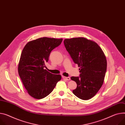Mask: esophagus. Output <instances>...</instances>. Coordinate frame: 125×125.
Wrapping results in <instances>:
<instances>
[{
	"label": "esophagus",
	"mask_w": 125,
	"mask_h": 125,
	"mask_svg": "<svg viewBox=\"0 0 125 125\" xmlns=\"http://www.w3.org/2000/svg\"><path fill=\"white\" fill-rule=\"evenodd\" d=\"M62 78H63V79L66 80V81H70V80H71L70 77H66V76H62Z\"/></svg>",
	"instance_id": "34e87169"
}]
</instances>
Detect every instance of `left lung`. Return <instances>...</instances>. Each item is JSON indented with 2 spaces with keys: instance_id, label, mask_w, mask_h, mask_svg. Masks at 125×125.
<instances>
[{
  "instance_id": "8db88e82",
  "label": "left lung",
  "mask_w": 125,
  "mask_h": 125,
  "mask_svg": "<svg viewBox=\"0 0 125 125\" xmlns=\"http://www.w3.org/2000/svg\"><path fill=\"white\" fill-rule=\"evenodd\" d=\"M63 42L73 62L80 67L79 76L71 78L77 84L73 93L82 100H89L104 83L107 65L105 55L97 43L84 37L65 39Z\"/></svg>"
}]
</instances>
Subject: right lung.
<instances>
[{
	"mask_svg": "<svg viewBox=\"0 0 125 125\" xmlns=\"http://www.w3.org/2000/svg\"><path fill=\"white\" fill-rule=\"evenodd\" d=\"M62 39L42 37L28 42L22 51L18 66V74L25 89L32 97L43 99L60 81V74L44 69L51 52L59 46Z\"/></svg>",
	"mask_w": 125,
	"mask_h": 125,
	"instance_id": "right-lung-1",
	"label": "right lung"
}]
</instances>
